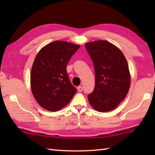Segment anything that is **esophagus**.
Listing matches in <instances>:
<instances>
[{"mask_svg": "<svg viewBox=\"0 0 155 155\" xmlns=\"http://www.w3.org/2000/svg\"><path fill=\"white\" fill-rule=\"evenodd\" d=\"M77 90L78 91H79V92H81V91H82V90H83V87L82 86H78V87H77Z\"/></svg>", "mask_w": 155, "mask_h": 155, "instance_id": "34e87169", "label": "esophagus"}]
</instances>
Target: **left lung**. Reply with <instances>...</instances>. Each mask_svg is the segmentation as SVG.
<instances>
[{
    "label": "left lung",
    "mask_w": 155,
    "mask_h": 155,
    "mask_svg": "<svg viewBox=\"0 0 155 155\" xmlns=\"http://www.w3.org/2000/svg\"><path fill=\"white\" fill-rule=\"evenodd\" d=\"M95 70V87L87 98L99 112L115 109L125 98L130 85V74L121 50L106 40L85 44Z\"/></svg>",
    "instance_id": "1"
}]
</instances>
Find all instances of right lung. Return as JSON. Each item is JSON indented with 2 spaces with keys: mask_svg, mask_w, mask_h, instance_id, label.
Listing matches in <instances>:
<instances>
[{
  "mask_svg": "<svg viewBox=\"0 0 155 155\" xmlns=\"http://www.w3.org/2000/svg\"><path fill=\"white\" fill-rule=\"evenodd\" d=\"M80 45L54 41L37 54L31 71V89L44 109L56 111L68 105L77 90L70 82L66 66Z\"/></svg>",
  "mask_w": 155,
  "mask_h": 155,
  "instance_id": "add662e5",
  "label": "right lung"
}]
</instances>
